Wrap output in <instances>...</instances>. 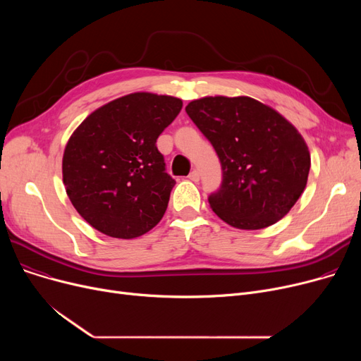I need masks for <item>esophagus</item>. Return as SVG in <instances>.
Here are the masks:
<instances>
[{"mask_svg": "<svg viewBox=\"0 0 361 361\" xmlns=\"http://www.w3.org/2000/svg\"><path fill=\"white\" fill-rule=\"evenodd\" d=\"M188 178H190L192 181H195V183H197L199 180H200V174H199V171L197 169H193L190 174H188Z\"/></svg>", "mask_w": 361, "mask_h": 361, "instance_id": "esophagus-1", "label": "esophagus"}]
</instances>
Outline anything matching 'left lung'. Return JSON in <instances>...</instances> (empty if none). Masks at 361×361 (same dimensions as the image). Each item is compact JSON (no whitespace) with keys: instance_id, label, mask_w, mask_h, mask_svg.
<instances>
[{"instance_id":"left-lung-1","label":"left lung","mask_w":361,"mask_h":361,"mask_svg":"<svg viewBox=\"0 0 361 361\" xmlns=\"http://www.w3.org/2000/svg\"><path fill=\"white\" fill-rule=\"evenodd\" d=\"M185 112L221 161L212 211L240 230H260L286 216L305 192L309 147L279 112L249 97H206Z\"/></svg>"}]
</instances>
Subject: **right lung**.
Listing matches in <instances>:
<instances>
[{
    "instance_id": "right-lung-1",
    "label": "right lung",
    "mask_w": 361,
    "mask_h": 361,
    "mask_svg": "<svg viewBox=\"0 0 361 361\" xmlns=\"http://www.w3.org/2000/svg\"><path fill=\"white\" fill-rule=\"evenodd\" d=\"M183 101L130 93L93 111L74 130L63 157V181L75 211L94 230L136 238L162 219L176 180L157 147Z\"/></svg>"
}]
</instances>
